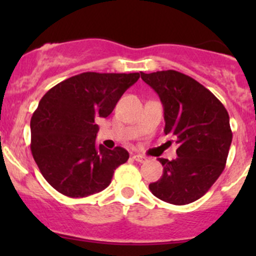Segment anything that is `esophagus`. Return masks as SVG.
<instances>
[{
    "instance_id": "obj_1",
    "label": "esophagus",
    "mask_w": 256,
    "mask_h": 256,
    "mask_svg": "<svg viewBox=\"0 0 256 256\" xmlns=\"http://www.w3.org/2000/svg\"><path fill=\"white\" fill-rule=\"evenodd\" d=\"M132 158L135 160L136 162H144V161H146V157L142 156V154H134Z\"/></svg>"
}]
</instances>
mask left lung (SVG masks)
I'll return each instance as SVG.
<instances>
[{"label": "left lung", "instance_id": "1", "mask_svg": "<svg viewBox=\"0 0 256 256\" xmlns=\"http://www.w3.org/2000/svg\"><path fill=\"white\" fill-rule=\"evenodd\" d=\"M164 105V134L180 144L177 158H158L164 174L150 183L152 194L183 206L200 200L226 164L233 134L224 105L207 88L176 70L141 73Z\"/></svg>", "mask_w": 256, "mask_h": 256}]
</instances>
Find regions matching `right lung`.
<instances>
[{
    "mask_svg": "<svg viewBox=\"0 0 256 256\" xmlns=\"http://www.w3.org/2000/svg\"><path fill=\"white\" fill-rule=\"evenodd\" d=\"M140 73H86L44 94L30 118V151L46 180L62 194L82 198L105 190L128 160L118 146L95 144L98 118H108Z\"/></svg>",
    "mask_w": 256,
    "mask_h": 256,
    "instance_id": "1",
    "label": "right lung"
}]
</instances>
